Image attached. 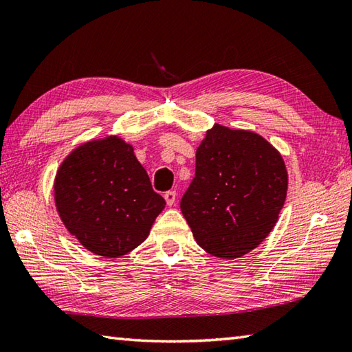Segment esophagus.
Listing matches in <instances>:
<instances>
[{
  "label": "esophagus",
  "mask_w": 352,
  "mask_h": 352,
  "mask_svg": "<svg viewBox=\"0 0 352 352\" xmlns=\"http://www.w3.org/2000/svg\"><path fill=\"white\" fill-rule=\"evenodd\" d=\"M164 199H166L168 206L175 204V199H177V192H175V190H168V192H164Z\"/></svg>",
  "instance_id": "1"
}]
</instances>
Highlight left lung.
Masks as SVG:
<instances>
[{
    "instance_id": "obj_1",
    "label": "left lung",
    "mask_w": 352,
    "mask_h": 352,
    "mask_svg": "<svg viewBox=\"0 0 352 352\" xmlns=\"http://www.w3.org/2000/svg\"><path fill=\"white\" fill-rule=\"evenodd\" d=\"M287 186L284 160L270 143L250 131L217 125L197 149L195 177L180 208L201 249L233 259L272 232Z\"/></svg>"
}]
</instances>
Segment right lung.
I'll return each mask as SVG.
<instances>
[{
	"instance_id": "obj_1",
	"label": "right lung",
	"mask_w": 352,
	"mask_h": 352,
	"mask_svg": "<svg viewBox=\"0 0 352 352\" xmlns=\"http://www.w3.org/2000/svg\"><path fill=\"white\" fill-rule=\"evenodd\" d=\"M54 198L72 235L105 258H119L142 244L166 204L133 146L117 137L74 149L58 170Z\"/></svg>"
}]
</instances>
